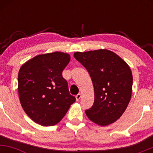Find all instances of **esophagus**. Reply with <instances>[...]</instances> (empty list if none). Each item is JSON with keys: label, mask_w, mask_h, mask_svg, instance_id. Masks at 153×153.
<instances>
[{"label": "esophagus", "mask_w": 153, "mask_h": 153, "mask_svg": "<svg viewBox=\"0 0 153 153\" xmlns=\"http://www.w3.org/2000/svg\"><path fill=\"white\" fill-rule=\"evenodd\" d=\"M80 97H81V95H80V94H78V95H76V96H75V99H76V101H78L79 100H80Z\"/></svg>", "instance_id": "esophagus-1"}]
</instances>
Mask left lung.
I'll return each mask as SVG.
<instances>
[{
    "instance_id": "1",
    "label": "left lung",
    "mask_w": 153,
    "mask_h": 153,
    "mask_svg": "<svg viewBox=\"0 0 153 153\" xmlns=\"http://www.w3.org/2000/svg\"><path fill=\"white\" fill-rule=\"evenodd\" d=\"M75 58L86 68L94 88V103L85 114L100 126L121 117L130 101L132 73L127 63L108 50L76 52Z\"/></svg>"
}]
</instances>
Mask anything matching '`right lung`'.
<instances>
[{"label":"right lung","instance_id":"add662e5","mask_svg":"<svg viewBox=\"0 0 153 153\" xmlns=\"http://www.w3.org/2000/svg\"><path fill=\"white\" fill-rule=\"evenodd\" d=\"M70 60L71 56L64 52L39 54L19 70L21 104L26 114L40 125L57 124L75 101L62 75Z\"/></svg>","mask_w":153,"mask_h":153}]
</instances>
